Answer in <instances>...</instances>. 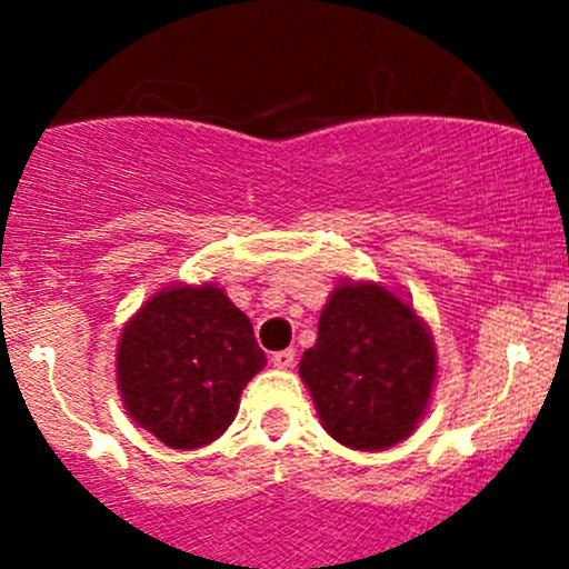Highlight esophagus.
I'll list each match as a JSON object with an SVG mask.
<instances>
[{"instance_id": "34e87169", "label": "esophagus", "mask_w": 569, "mask_h": 569, "mask_svg": "<svg viewBox=\"0 0 569 569\" xmlns=\"http://www.w3.org/2000/svg\"><path fill=\"white\" fill-rule=\"evenodd\" d=\"M272 366L274 369H291L295 366V349H280V352H272Z\"/></svg>"}]
</instances>
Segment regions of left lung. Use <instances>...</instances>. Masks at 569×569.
I'll use <instances>...</instances> for the list:
<instances>
[{
	"label": "left lung",
	"instance_id": "obj_1",
	"mask_svg": "<svg viewBox=\"0 0 569 569\" xmlns=\"http://www.w3.org/2000/svg\"><path fill=\"white\" fill-rule=\"evenodd\" d=\"M429 327L380 283H341L319 317V338L300 360L321 427L358 451L405 440L432 393Z\"/></svg>",
	"mask_w": 569,
	"mask_h": 569
}]
</instances>
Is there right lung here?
I'll return each mask as SVG.
<instances>
[{"label":"right lung","mask_w":569,"mask_h":569,"mask_svg":"<svg viewBox=\"0 0 569 569\" xmlns=\"http://www.w3.org/2000/svg\"><path fill=\"white\" fill-rule=\"evenodd\" d=\"M263 366L250 319L211 283L153 295L118 343V388L131 421L173 449L220 438Z\"/></svg>","instance_id":"right-lung-1"}]
</instances>
